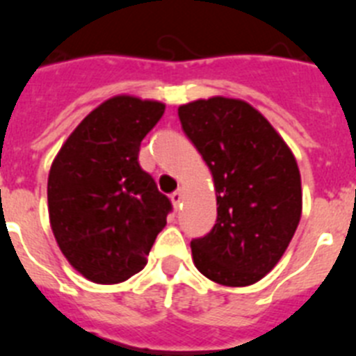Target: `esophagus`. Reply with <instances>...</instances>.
I'll use <instances>...</instances> for the list:
<instances>
[{"mask_svg": "<svg viewBox=\"0 0 356 356\" xmlns=\"http://www.w3.org/2000/svg\"><path fill=\"white\" fill-rule=\"evenodd\" d=\"M170 199H172L174 206H175V208H177L179 204H181V200H182V188H177V190H175L174 193L170 195Z\"/></svg>", "mask_w": 356, "mask_h": 356, "instance_id": "esophagus-1", "label": "esophagus"}]
</instances>
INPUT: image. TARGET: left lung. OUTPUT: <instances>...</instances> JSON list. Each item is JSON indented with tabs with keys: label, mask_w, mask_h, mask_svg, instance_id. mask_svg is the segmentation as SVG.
Segmentation results:
<instances>
[{
	"label": "left lung",
	"mask_w": 356,
	"mask_h": 356,
	"mask_svg": "<svg viewBox=\"0 0 356 356\" xmlns=\"http://www.w3.org/2000/svg\"><path fill=\"white\" fill-rule=\"evenodd\" d=\"M179 120L216 190V224L191 240L195 267L220 285H252L274 268L298 229L302 195L296 157L247 102H191L179 107Z\"/></svg>",
	"instance_id": "obj_1"
}]
</instances>
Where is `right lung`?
<instances>
[{
    "mask_svg": "<svg viewBox=\"0 0 356 356\" xmlns=\"http://www.w3.org/2000/svg\"><path fill=\"white\" fill-rule=\"evenodd\" d=\"M165 104L114 97L86 116L58 150L48 175L49 224L76 270L102 285L147 264L172 202L140 166V145Z\"/></svg>",
    "mask_w": 356,
    "mask_h": 356,
    "instance_id": "right-lung-1",
    "label": "right lung"
}]
</instances>
